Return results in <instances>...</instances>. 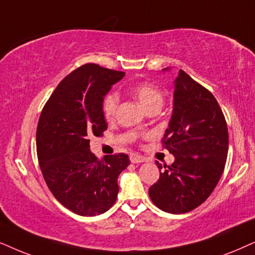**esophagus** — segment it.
<instances>
[{
	"mask_svg": "<svg viewBox=\"0 0 255 255\" xmlns=\"http://www.w3.org/2000/svg\"><path fill=\"white\" fill-rule=\"evenodd\" d=\"M145 161V157L141 155H137V154H131L130 155V162L131 163H141V162H144Z\"/></svg>",
	"mask_w": 255,
	"mask_h": 255,
	"instance_id": "1",
	"label": "esophagus"
}]
</instances>
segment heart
Segmentation results:
<instances>
[{
  "label": "heart",
  "instance_id": "b5f03b06",
  "mask_svg": "<svg viewBox=\"0 0 255 255\" xmlns=\"http://www.w3.org/2000/svg\"><path fill=\"white\" fill-rule=\"evenodd\" d=\"M130 91L131 93L137 98L142 106H143L147 111L151 107L162 106L163 93L155 84L148 83V81L138 83L136 85H134V86L130 88ZM118 105H119V97L117 93L110 92L105 96L103 100V105H101V110H103V114L106 120L108 121L113 120L115 117V113H117Z\"/></svg>",
  "mask_w": 255,
  "mask_h": 255
}]
</instances>
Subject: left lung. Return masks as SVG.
<instances>
[{"label": "left lung", "instance_id": "left-lung-1", "mask_svg": "<svg viewBox=\"0 0 255 255\" xmlns=\"http://www.w3.org/2000/svg\"><path fill=\"white\" fill-rule=\"evenodd\" d=\"M162 145L175 156V162H156L159 178L149 189L151 202L174 215L198 208L223 175L229 131L213 94L183 70L175 80L174 112Z\"/></svg>", "mask_w": 255, "mask_h": 255}]
</instances>
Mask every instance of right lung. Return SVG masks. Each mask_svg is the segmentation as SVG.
<instances>
[{
    "label": "right lung",
    "mask_w": 255,
    "mask_h": 255,
    "mask_svg": "<svg viewBox=\"0 0 255 255\" xmlns=\"http://www.w3.org/2000/svg\"><path fill=\"white\" fill-rule=\"evenodd\" d=\"M125 72L88 63L64 78L44 105L36 131L37 157L54 198L79 216H98L118 198V177L129 165L127 154L98 159L90 136H101L107 124L104 97Z\"/></svg>",
    "instance_id": "right-lung-1"
}]
</instances>
